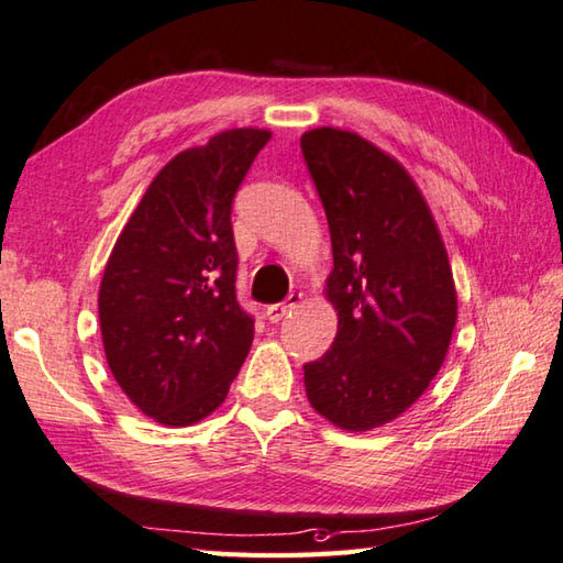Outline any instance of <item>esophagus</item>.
<instances>
[{
    "instance_id": "obj_1",
    "label": "esophagus",
    "mask_w": 563,
    "mask_h": 563,
    "mask_svg": "<svg viewBox=\"0 0 563 563\" xmlns=\"http://www.w3.org/2000/svg\"><path fill=\"white\" fill-rule=\"evenodd\" d=\"M299 301H301V294H289V299H286L284 303L267 306V311H264V316H267L269 323H279L286 313H291L296 306H299Z\"/></svg>"
}]
</instances>
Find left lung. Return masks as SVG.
<instances>
[{"label":"left lung","mask_w":563,"mask_h":563,"mask_svg":"<svg viewBox=\"0 0 563 563\" xmlns=\"http://www.w3.org/2000/svg\"><path fill=\"white\" fill-rule=\"evenodd\" d=\"M333 245L325 296L333 347L303 365L311 407L347 431L405 413L437 377L455 325V286L437 222L397 158L355 132L301 136Z\"/></svg>","instance_id":"8db88e82"}]
</instances>
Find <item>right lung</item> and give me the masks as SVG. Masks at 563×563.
Here are the masks:
<instances>
[{"label": "right lung", "mask_w": 563, "mask_h": 563, "mask_svg": "<svg viewBox=\"0 0 563 563\" xmlns=\"http://www.w3.org/2000/svg\"><path fill=\"white\" fill-rule=\"evenodd\" d=\"M267 130H228L174 156L126 222L98 309L117 385L146 417L190 427L228 397L254 338L238 303L232 200Z\"/></svg>", "instance_id": "obj_1"}]
</instances>
